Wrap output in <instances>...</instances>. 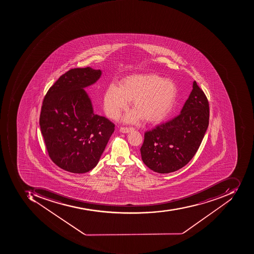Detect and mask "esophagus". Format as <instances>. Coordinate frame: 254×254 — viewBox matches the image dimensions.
<instances>
[{"label": "esophagus", "instance_id": "esophagus-1", "mask_svg": "<svg viewBox=\"0 0 254 254\" xmlns=\"http://www.w3.org/2000/svg\"><path fill=\"white\" fill-rule=\"evenodd\" d=\"M133 129H134V128L131 127H122L121 128V132L124 133H129V132L132 131Z\"/></svg>", "mask_w": 254, "mask_h": 254}]
</instances>
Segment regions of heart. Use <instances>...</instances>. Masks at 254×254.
Segmentation results:
<instances>
[{"instance_id": "heart-1", "label": "heart", "mask_w": 254, "mask_h": 254, "mask_svg": "<svg viewBox=\"0 0 254 254\" xmlns=\"http://www.w3.org/2000/svg\"><path fill=\"white\" fill-rule=\"evenodd\" d=\"M176 96V86L170 79L153 74L130 75L123 79L121 86L115 83L107 86L103 109L109 118L116 119L133 100L136 111L126 116L127 122H136L142 116L147 121H160L172 110Z\"/></svg>"}]
</instances>
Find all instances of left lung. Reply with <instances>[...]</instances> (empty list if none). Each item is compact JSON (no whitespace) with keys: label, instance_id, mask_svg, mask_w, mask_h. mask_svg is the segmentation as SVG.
I'll list each match as a JSON object with an SVG mask.
<instances>
[{"label":"left lung","instance_id":"left-lung-1","mask_svg":"<svg viewBox=\"0 0 254 254\" xmlns=\"http://www.w3.org/2000/svg\"><path fill=\"white\" fill-rule=\"evenodd\" d=\"M209 121L208 99L197 82L181 114L144 133L140 147L143 163L154 172L171 173L192 159L205 136Z\"/></svg>","mask_w":254,"mask_h":254}]
</instances>
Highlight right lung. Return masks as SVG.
Returning a JSON list of instances; mask_svg holds the SVG:
<instances>
[{"label":"right lung","mask_w":254,"mask_h":254,"mask_svg":"<svg viewBox=\"0 0 254 254\" xmlns=\"http://www.w3.org/2000/svg\"><path fill=\"white\" fill-rule=\"evenodd\" d=\"M101 74L90 67L68 70L42 102L39 125L48 154L67 172L86 173L95 168L114 133V123L94 114L84 90Z\"/></svg>","instance_id":"obj_1"}]
</instances>
